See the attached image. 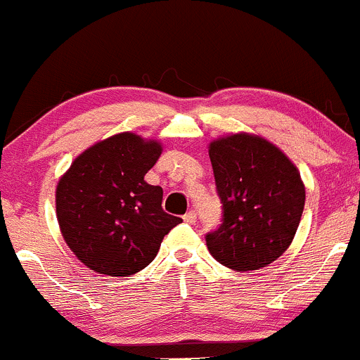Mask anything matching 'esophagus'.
Wrapping results in <instances>:
<instances>
[{
  "label": "esophagus",
  "mask_w": 360,
  "mask_h": 360,
  "mask_svg": "<svg viewBox=\"0 0 360 360\" xmlns=\"http://www.w3.org/2000/svg\"><path fill=\"white\" fill-rule=\"evenodd\" d=\"M184 221L185 224H195V221H198V213H195L194 210L187 211V213L184 214Z\"/></svg>",
  "instance_id": "1"
}]
</instances>
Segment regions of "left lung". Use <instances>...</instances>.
Listing matches in <instances>:
<instances>
[{"label":"left lung","instance_id":"obj_1","mask_svg":"<svg viewBox=\"0 0 360 360\" xmlns=\"http://www.w3.org/2000/svg\"><path fill=\"white\" fill-rule=\"evenodd\" d=\"M220 227L207 232L211 257L239 272L258 270L281 257L298 231L305 185L286 154L250 133L210 143Z\"/></svg>","mask_w":360,"mask_h":360}]
</instances>
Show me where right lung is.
<instances>
[{"instance_id":"obj_1","label":"right lung","mask_w":360,"mask_h":360,"mask_svg":"<svg viewBox=\"0 0 360 360\" xmlns=\"http://www.w3.org/2000/svg\"><path fill=\"white\" fill-rule=\"evenodd\" d=\"M161 153L155 140L117 133L77 155L58 180L60 232L88 269L110 277L140 272L181 221L162 210V188L143 180Z\"/></svg>"}]
</instances>
